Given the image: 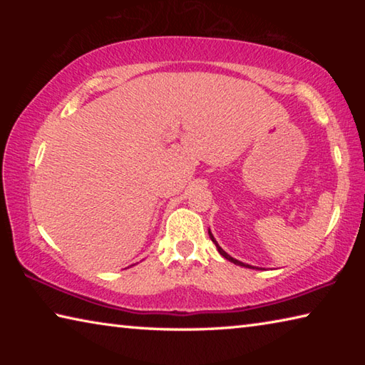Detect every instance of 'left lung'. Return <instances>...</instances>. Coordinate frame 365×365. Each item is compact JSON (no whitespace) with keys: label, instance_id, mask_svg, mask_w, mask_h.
I'll use <instances>...</instances> for the list:
<instances>
[{"label":"left lung","instance_id":"1","mask_svg":"<svg viewBox=\"0 0 365 365\" xmlns=\"http://www.w3.org/2000/svg\"><path fill=\"white\" fill-rule=\"evenodd\" d=\"M209 237H211V240H212V243L215 245V248H217V251L220 252V255H222V256H224V257L227 259V261H230V262H233V264H238V265H243V267H251V265H248V264H243V262H240V261H237V259H233L232 256H228V255H227V252H225L224 250H222V248H220V246L217 245V242H215V240H214V237H212V233H211V230H209Z\"/></svg>","mask_w":365,"mask_h":365}]
</instances>
